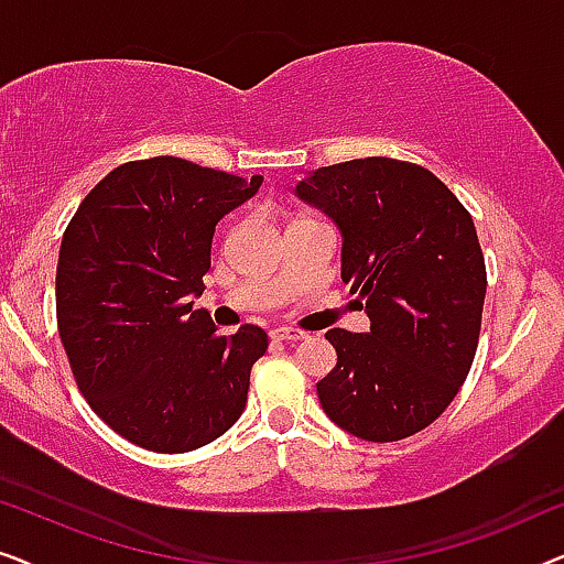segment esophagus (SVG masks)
<instances>
[{"instance_id":"34e87169","label":"esophagus","mask_w":564,"mask_h":564,"mask_svg":"<svg viewBox=\"0 0 564 564\" xmlns=\"http://www.w3.org/2000/svg\"><path fill=\"white\" fill-rule=\"evenodd\" d=\"M269 336H272L274 341H303V338H305L303 330H297V328H284V326L272 328V330H269Z\"/></svg>"}]
</instances>
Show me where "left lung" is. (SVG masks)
Masks as SVG:
<instances>
[{
  "instance_id": "obj_1",
  "label": "left lung",
  "mask_w": 564,
  "mask_h": 564,
  "mask_svg": "<svg viewBox=\"0 0 564 564\" xmlns=\"http://www.w3.org/2000/svg\"><path fill=\"white\" fill-rule=\"evenodd\" d=\"M295 192L341 230V280L369 315L367 334H326L323 411L365 442L419 434L459 392L480 338L488 274L473 218L429 169L384 156L321 166Z\"/></svg>"
}]
</instances>
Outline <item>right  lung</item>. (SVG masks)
<instances>
[{
    "label": "right lung",
    "instance_id": "add662e5",
    "mask_svg": "<svg viewBox=\"0 0 564 564\" xmlns=\"http://www.w3.org/2000/svg\"><path fill=\"white\" fill-rule=\"evenodd\" d=\"M261 176L176 156L128 161L84 197L61 241L56 318L91 411L159 454L199 449L241 419L259 326L220 336L203 295L215 226Z\"/></svg>",
    "mask_w": 564,
    "mask_h": 564
}]
</instances>
